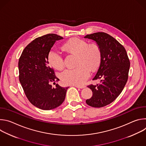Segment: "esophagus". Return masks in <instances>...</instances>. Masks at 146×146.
<instances>
[{"mask_svg": "<svg viewBox=\"0 0 146 146\" xmlns=\"http://www.w3.org/2000/svg\"><path fill=\"white\" fill-rule=\"evenodd\" d=\"M74 86L77 87V88H81V89L84 88L86 87V86H77V85H74Z\"/></svg>", "mask_w": 146, "mask_h": 146, "instance_id": "1", "label": "esophagus"}]
</instances>
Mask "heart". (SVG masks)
<instances>
[{
  "instance_id": "b5f03b06",
  "label": "heart",
  "mask_w": 146,
  "mask_h": 146,
  "mask_svg": "<svg viewBox=\"0 0 146 146\" xmlns=\"http://www.w3.org/2000/svg\"><path fill=\"white\" fill-rule=\"evenodd\" d=\"M64 48L69 52L77 55L74 69H68L60 74V79L65 84L81 86L90 77L91 70L95 71L99 68L102 59V51L96 43L89 44L88 41L74 38L66 43ZM50 64L55 69L61 70L65 67L62 53L56 48H52L48 52Z\"/></svg>"
}]
</instances>
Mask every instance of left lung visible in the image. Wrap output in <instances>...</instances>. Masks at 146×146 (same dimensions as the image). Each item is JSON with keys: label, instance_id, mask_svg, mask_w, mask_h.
<instances>
[{"label": "left lung", "instance_id": "left-lung-1", "mask_svg": "<svg viewBox=\"0 0 146 146\" xmlns=\"http://www.w3.org/2000/svg\"><path fill=\"white\" fill-rule=\"evenodd\" d=\"M84 38L96 41L102 51L100 66L93 78L100 79V82L88 86L93 95L86 103L93 108H102L113 102L123 90L128 78L129 59L125 48L108 33L96 32Z\"/></svg>", "mask_w": 146, "mask_h": 146}]
</instances>
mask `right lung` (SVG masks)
Here are the masks:
<instances>
[{
	"instance_id": "right-lung-1",
	"label": "right lung",
	"mask_w": 146,
	"mask_h": 146,
	"mask_svg": "<svg viewBox=\"0 0 146 146\" xmlns=\"http://www.w3.org/2000/svg\"><path fill=\"white\" fill-rule=\"evenodd\" d=\"M64 38L47 34L33 40L23 50L18 62L19 80L26 96L33 105L44 110L54 109L64 102L69 87L55 88L59 80L48 65V55L55 41Z\"/></svg>"
}]
</instances>
